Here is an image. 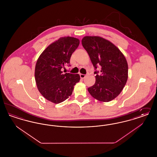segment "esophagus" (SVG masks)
<instances>
[{"instance_id":"esophagus-1","label":"esophagus","mask_w":157,"mask_h":157,"mask_svg":"<svg viewBox=\"0 0 157 157\" xmlns=\"http://www.w3.org/2000/svg\"><path fill=\"white\" fill-rule=\"evenodd\" d=\"M80 77H81V78H82V79H84V78L86 77V75L81 74H80Z\"/></svg>"}]
</instances>
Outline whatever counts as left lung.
<instances>
[{
    "label": "left lung",
    "mask_w": 157,
    "mask_h": 157,
    "mask_svg": "<svg viewBox=\"0 0 157 157\" xmlns=\"http://www.w3.org/2000/svg\"><path fill=\"white\" fill-rule=\"evenodd\" d=\"M82 44L87 51L96 74L95 84L88 88L92 97L109 102L119 95L128 79L127 60L120 49L109 40L99 36H85ZM101 67V74L96 70Z\"/></svg>",
    "instance_id": "left-lung-1"
}]
</instances>
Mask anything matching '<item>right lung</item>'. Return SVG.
Here are the masks:
<instances>
[{
    "mask_svg": "<svg viewBox=\"0 0 157 157\" xmlns=\"http://www.w3.org/2000/svg\"><path fill=\"white\" fill-rule=\"evenodd\" d=\"M79 45L77 38L60 37L48 46L37 59L35 71L37 89L44 97L53 103L65 101L80 80L79 74H63L61 71L65 65H69L71 55Z\"/></svg>",
    "mask_w": 157,
    "mask_h": 157,
    "instance_id": "add662e5",
    "label": "right lung"
}]
</instances>
